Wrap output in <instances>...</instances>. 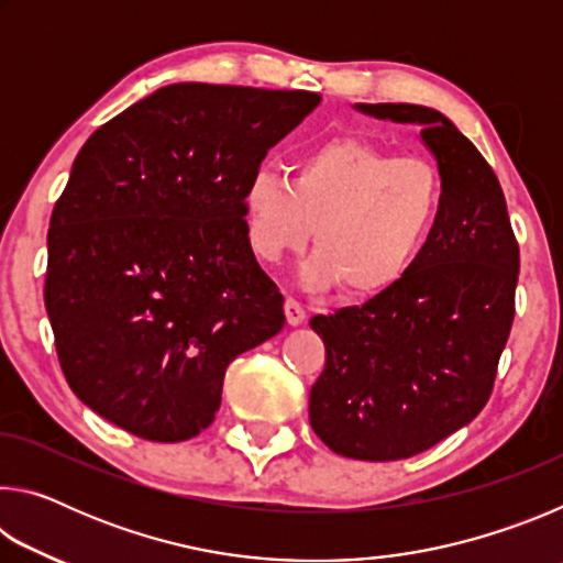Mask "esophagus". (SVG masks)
<instances>
[{
  "label": "esophagus",
  "instance_id": "34e87169",
  "mask_svg": "<svg viewBox=\"0 0 563 563\" xmlns=\"http://www.w3.org/2000/svg\"><path fill=\"white\" fill-rule=\"evenodd\" d=\"M285 318H288L290 325H300V322H305V318H308V312H305L300 300L288 298L285 300Z\"/></svg>",
  "mask_w": 563,
  "mask_h": 563
}]
</instances>
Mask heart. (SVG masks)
<instances>
[{
	"instance_id": "1",
	"label": "heart",
	"mask_w": 563,
	"mask_h": 563,
	"mask_svg": "<svg viewBox=\"0 0 563 563\" xmlns=\"http://www.w3.org/2000/svg\"><path fill=\"white\" fill-rule=\"evenodd\" d=\"M247 241L265 263L300 253L310 288L342 285L355 298L379 295L422 258L440 225L444 184L422 158H395L369 141L335 136L302 151L292 180L255 170L243 196ZM317 231H311V225Z\"/></svg>"
}]
</instances>
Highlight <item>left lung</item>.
<instances>
[{
  "label": "left lung",
  "instance_id": "left-lung-1",
  "mask_svg": "<svg viewBox=\"0 0 563 563\" xmlns=\"http://www.w3.org/2000/svg\"><path fill=\"white\" fill-rule=\"evenodd\" d=\"M419 123L444 184L440 225L395 288L316 316L325 369L310 424L332 452L407 460L462 430L492 395L514 322L519 243L492 166L444 113L415 103H357Z\"/></svg>",
  "mask_w": 563,
  "mask_h": 563
}]
</instances>
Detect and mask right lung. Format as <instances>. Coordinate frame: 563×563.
<instances>
[{"label": "right lung", "instance_id": "1", "mask_svg": "<svg viewBox=\"0 0 563 563\" xmlns=\"http://www.w3.org/2000/svg\"><path fill=\"white\" fill-rule=\"evenodd\" d=\"M312 91L170 84L89 136L49 223L44 305L74 395L148 442L221 407L225 367L285 325L245 186Z\"/></svg>", "mask_w": 563, "mask_h": 563}]
</instances>
